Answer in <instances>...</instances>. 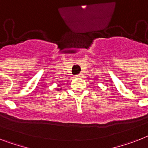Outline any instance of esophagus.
Here are the masks:
<instances>
[{"mask_svg":"<svg viewBox=\"0 0 148 148\" xmlns=\"http://www.w3.org/2000/svg\"><path fill=\"white\" fill-rule=\"evenodd\" d=\"M81 77V74H77V75H75V77Z\"/></svg>","mask_w":148,"mask_h":148,"instance_id":"esophagus-1","label":"esophagus"}]
</instances>
